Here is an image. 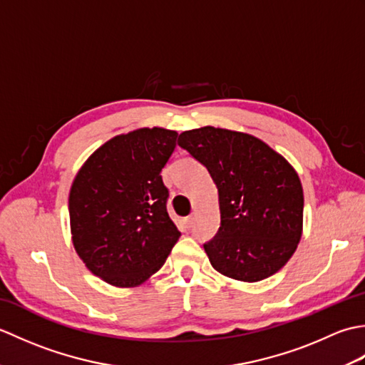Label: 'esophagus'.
I'll use <instances>...</instances> for the list:
<instances>
[{"label": "esophagus", "mask_w": 365, "mask_h": 365, "mask_svg": "<svg viewBox=\"0 0 365 365\" xmlns=\"http://www.w3.org/2000/svg\"><path fill=\"white\" fill-rule=\"evenodd\" d=\"M192 222H195V215H190L188 218H187V224H188V227H191V226H192Z\"/></svg>", "instance_id": "34e87169"}]
</instances>
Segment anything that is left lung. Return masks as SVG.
Listing matches in <instances>:
<instances>
[{
    "label": "left lung",
    "instance_id": "left-lung-1",
    "mask_svg": "<svg viewBox=\"0 0 365 365\" xmlns=\"http://www.w3.org/2000/svg\"><path fill=\"white\" fill-rule=\"evenodd\" d=\"M178 145L207 168L218 188L221 226L204 245L218 273L257 282L277 273L297 251L304 196L297 170L252 135L202 127Z\"/></svg>",
    "mask_w": 365,
    "mask_h": 365
}]
</instances>
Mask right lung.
Segmentation results:
<instances>
[{"mask_svg":"<svg viewBox=\"0 0 365 365\" xmlns=\"http://www.w3.org/2000/svg\"><path fill=\"white\" fill-rule=\"evenodd\" d=\"M177 131L139 128L91 155L68 195L72 242L91 273L136 287L163 267L180 232L169 218L161 169Z\"/></svg>","mask_w":365,"mask_h":365,"instance_id":"1","label":"right lung"}]
</instances>
